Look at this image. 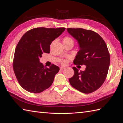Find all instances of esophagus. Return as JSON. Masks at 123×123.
Masks as SVG:
<instances>
[{"instance_id": "1", "label": "esophagus", "mask_w": 123, "mask_h": 123, "mask_svg": "<svg viewBox=\"0 0 123 123\" xmlns=\"http://www.w3.org/2000/svg\"><path fill=\"white\" fill-rule=\"evenodd\" d=\"M64 69H65V67H61V68H60V70H64Z\"/></svg>"}]
</instances>
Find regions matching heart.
I'll list each match as a JSON object with an SVG mask.
<instances>
[{
	"label": "heart",
	"mask_w": 123,
	"mask_h": 123,
	"mask_svg": "<svg viewBox=\"0 0 123 123\" xmlns=\"http://www.w3.org/2000/svg\"><path fill=\"white\" fill-rule=\"evenodd\" d=\"M62 43L64 44L66 43H72L74 44V40L71 37H70L66 36L65 37H64V38H63ZM67 61L65 60V59H64V60L62 61L61 64L63 65H65L67 64Z\"/></svg>",
	"instance_id": "b5f03b06"
}]
</instances>
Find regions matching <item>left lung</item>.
<instances>
[{
    "label": "left lung",
    "instance_id": "1",
    "mask_svg": "<svg viewBox=\"0 0 123 123\" xmlns=\"http://www.w3.org/2000/svg\"><path fill=\"white\" fill-rule=\"evenodd\" d=\"M69 33L79 43L80 50L73 63L86 65L85 71L73 69L74 74L70 84L77 90L88 94L97 90L105 81L110 62V54L105 41L98 33L82 28H67Z\"/></svg>",
    "mask_w": 123,
    "mask_h": 123
}]
</instances>
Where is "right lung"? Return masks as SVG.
I'll list each match as a JSON object with an SVG mask.
<instances>
[{
    "mask_svg": "<svg viewBox=\"0 0 123 123\" xmlns=\"http://www.w3.org/2000/svg\"><path fill=\"white\" fill-rule=\"evenodd\" d=\"M65 28H35L26 32L18 42L14 56L13 68L21 87L33 93H39L52 84L59 68L52 64L45 67L39 62L44 53H49L52 42Z\"/></svg>",
    "mask_w": 123,
    "mask_h": 123,
    "instance_id": "add662e5",
    "label": "right lung"
}]
</instances>
